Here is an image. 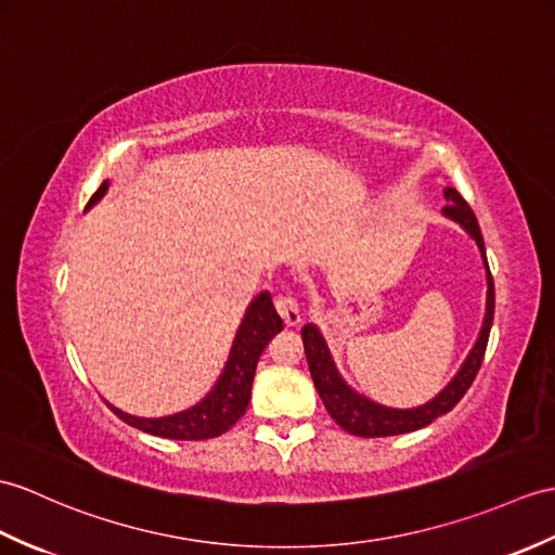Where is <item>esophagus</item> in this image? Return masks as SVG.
Returning a JSON list of instances; mask_svg holds the SVG:
<instances>
[{
  "instance_id": "esophagus-1",
  "label": "esophagus",
  "mask_w": 555,
  "mask_h": 555,
  "mask_svg": "<svg viewBox=\"0 0 555 555\" xmlns=\"http://www.w3.org/2000/svg\"><path fill=\"white\" fill-rule=\"evenodd\" d=\"M274 305H276V312L281 314V319L286 321L288 326H295L300 321V307L298 302H295V298L291 293H279L274 298Z\"/></svg>"
}]
</instances>
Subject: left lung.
I'll list each match as a JSON object with an SVG mask.
<instances>
[{
	"mask_svg": "<svg viewBox=\"0 0 555 555\" xmlns=\"http://www.w3.org/2000/svg\"><path fill=\"white\" fill-rule=\"evenodd\" d=\"M444 198H447L444 215L456 219V222L466 229L475 241H478V246L485 257L489 288H487V314H485L480 338H478V343H475L466 362H463L461 371L456 373V378L449 383L447 388L433 399V402L416 406V409H388V406L371 402V399L347 388L345 380L338 376L336 364H333L331 352H328L324 338H321L319 328L307 324L302 328V345H305L309 373H312V380L317 385V392L331 414V418L350 435L390 437V435H402V433L425 428V425L433 423L437 416L447 414V411H452L461 402V397L468 392V388L482 366L489 331H492V319H494V281H492V272H489V264H487L482 231H480L478 219H475V212L470 210V205L463 201V196L456 189H444Z\"/></svg>",
	"mask_w": 555,
	"mask_h": 555,
	"instance_id": "obj_1",
	"label": "left lung"
}]
</instances>
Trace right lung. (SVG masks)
<instances>
[{"mask_svg":"<svg viewBox=\"0 0 555 555\" xmlns=\"http://www.w3.org/2000/svg\"><path fill=\"white\" fill-rule=\"evenodd\" d=\"M106 189L108 182H103L94 191V196L89 198L87 208L94 205L106 193ZM281 328L283 321L276 314L272 298H269V293H260L250 302L246 317L241 321L224 373L219 376L212 392L201 404L182 411V414L165 418H139L122 414L115 406L111 409L115 411V416L127 425H132V428L156 437H167V440H212V437L224 435L231 425L246 414L257 362H260V354L269 340Z\"/></svg>","mask_w":555,"mask_h":555,"instance_id":"add662e5","label":"right lung"}]
</instances>
